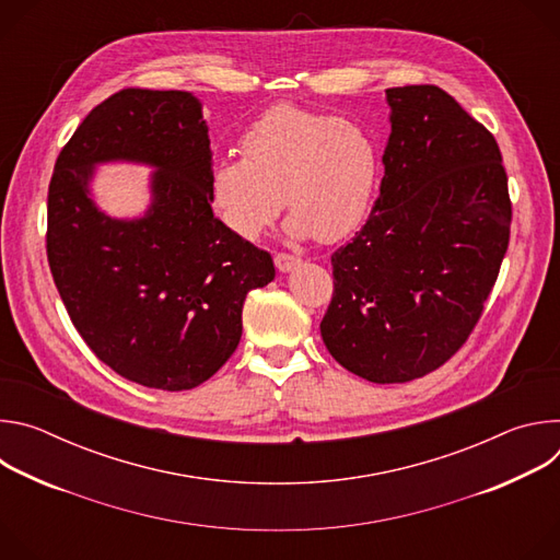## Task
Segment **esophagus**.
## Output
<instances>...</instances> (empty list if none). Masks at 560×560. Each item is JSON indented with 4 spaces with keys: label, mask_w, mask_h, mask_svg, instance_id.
Masks as SVG:
<instances>
[{
    "label": "esophagus",
    "mask_w": 560,
    "mask_h": 560,
    "mask_svg": "<svg viewBox=\"0 0 560 560\" xmlns=\"http://www.w3.org/2000/svg\"><path fill=\"white\" fill-rule=\"evenodd\" d=\"M299 257H294V255H288V253H277L275 255V266L281 270V272H290L292 268H296L299 266Z\"/></svg>",
    "instance_id": "obj_1"
}]
</instances>
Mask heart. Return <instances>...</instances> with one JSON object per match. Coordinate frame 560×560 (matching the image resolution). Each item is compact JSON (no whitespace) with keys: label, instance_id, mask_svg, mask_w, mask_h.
I'll return each instance as SVG.
<instances>
[{"label":"heart","instance_id":"1","mask_svg":"<svg viewBox=\"0 0 560 560\" xmlns=\"http://www.w3.org/2000/svg\"><path fill=\"white\" fill-rule=\"evenodd\" d=\"M244 156H219L208 192L221 221L257 238L283 208L292 238L332 244L357 230L374 201L381 156L368 128L294 104L266 110L242 137Z\"/></svg>","mask_w":560,"mask_h":560}]
</instances>
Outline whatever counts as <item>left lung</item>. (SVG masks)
<instances>
[{
  "label": "left lung",
  "instance_id": "left-lung-1",
  "mask_svg": "<svg viewBox=\"0 0 560 560\" xmlns=\"http://www.w3.org/2000/svg\"><path fill=\"white\" fill-rule=\"evenodd\" d=\"M385 175L365 225L332 255L322 337L372 383L447 363L481 322L510 244L501 148L443 89H387Z\"/></svg>",
  "mask_w": 560,
  "mask_h": 560
}]
</instances>
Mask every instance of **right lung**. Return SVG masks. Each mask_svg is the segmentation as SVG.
<instances>
[{"mask_svg":"<svg viewBox=\"0 0 560 560\" xmlns=\"http://www.w3.org/2000/svg\"><path fill=\"white\" fill-rule=\"evenodd\" d=\"M110 158L156 165L145 220L115 222L88 197ZM210 139L197 97L124 89L79 124L48 186V266L72 326L119 376L154 389L208 381L242 339L246 294L275 279L270 253L214 217Z\"/></svg>","mask_w":560,"mask_h":560,"instance_id":"right-lung-1","label":"right lung"}]
</instances>
